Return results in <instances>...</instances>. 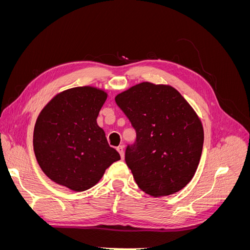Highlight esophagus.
<instances>
[{
	"mask_svg": "<svg viewBox=\"0 0 250 250\" xmlns=\"http://www.w3.org/2000/svg\"><path fill=\"white\" fill-rule=\"evenodd\" d=\"M117 150H118V152L120 153L121 157H122V160H124V147L119 146V147H117Z\"/></svg>",
	"mask_w": 250,
	"mask_h": 250,
	"instance_id": "1",
	"label": "esophagus"
}]
</instances>
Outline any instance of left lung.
I'll list each match as a JSON object with an SVG mask.
<instances>
[{"label":"left lung","mask_w":250,"mask_h":250,"mask_svg":"<svg viewBox=\"0 0 250 250\" xmlns=\"http://www.w3.org/2000/svg\"><path fill=\"white\" fill-rule=\"evenodd\" d=\"M137 132L125 162L142 191L168 196L184 188L197 170L203 127L191 105L170 85L143 82L116 97Z\"/></svg>","instance_id":"left-lung-1"}]
</instances>
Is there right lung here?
Wrapping results in <instances>:
<instances>
[{"label":"right lung","mask_w":250,"mask_h":250,"mask_svg":"<svg viewBox=\"0 0 250 250\" xmlns=\"http://www.w3.org/2000/svg\"><path fill=\"white\" fill-rule=\"evenodd\" d=\"M106 98L99 88L74 87L55 96L41 111L33 133L34 153L54 183L85 191L121 158L97 124Z\"/></svg>","instance_id":"add662e5"}]
</instances>
